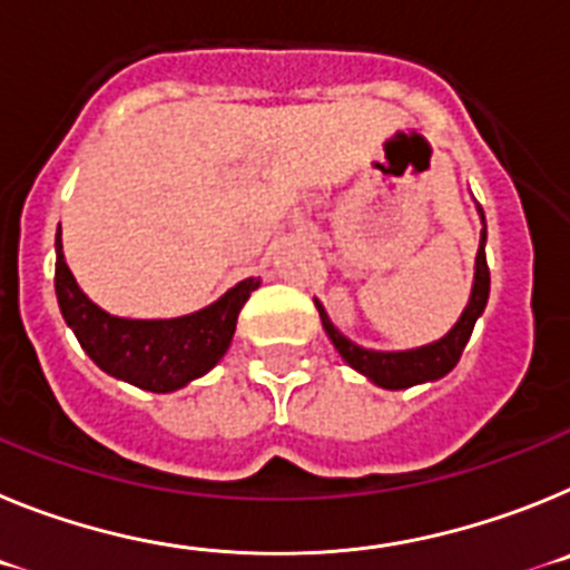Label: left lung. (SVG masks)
<instances>
[{"instance_id":"left-lung-1","label":"left lung","mask_w":570,"mask_h":570,"mask_svg":"<svg viewBox=\"0 0 570 570\" xmlns=\"http://www.w3.org/2000/svg\"><path fill=\"white\" fill-rule=\"evenodd\" d=\"M482 216V208H480ZM485 216H482V234H480V250H476V268H473V288L471 299H468L465 311L456 320V325L448 331L442 340L431 342V345L411 347V351H367L360 347L356 342H351L347 336H342L334 328V322L328 320L325 308L316 302V311H320L322 328L328 334V340L334 342V347L340 351L342 360L347 365L360 371L362 376L374 382V385L387 387V391H402V387L420 385V382H434L442 380L448 371H454L456 362H460L462 351H465L468 340L473 334V325L482 316L488 305V291H491V274H488L485 262Z\"/></svg>"}]
</instances>
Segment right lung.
I'll return each instance as SVG.
<instances>
[{
  "label": "right lung",
  "instance_id": "1",
  "mask_svg": "<svg viewBox=\"0 0 570 570\" xmlns=\"http://www.w3.org/2000/svg\"><path fill=\"white\" fill-rule=\"evenodd\" d=\"M57 299L68 328L77 334L85 354L105 374L130 385L170 394L199 380L223 360L236 331V316L259 279L248 276L225 296L176 320H125L90 302L70 274L62 254V230H57Z\"/></svg>",
  "mask_w": 570,
  "mask_h": 570
}]
</instances>
